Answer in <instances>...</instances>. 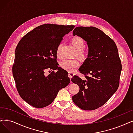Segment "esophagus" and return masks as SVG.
Instances as JSON below:
<instances>
[{
	"instance_id": "esophagus-1",
	"label": "esophagus",
	"mask_w": 133,
	"mask_h": 133,
	"mask_svg": "<svg viewBox=\"0 0 133 133\" xmlns=\"http://www.w3.org/2000/svg\"><path fill=\"white\" fill-rule=\"evenodd\" d=\"M74 75V74L72 73V72H69L68 73V76L70 78H71Z\"/></svg>"
}]
</instances>
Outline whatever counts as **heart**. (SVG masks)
Returning a JSON list of instances; mask_svg holds the SVG:
<instances>
[{
    "instance_id": "1",
    "label": "heart",
    "mask_w": 133,
    "mask_h": 133,
    "mask_svg": "<svg viewBox=\"0 0 133 133\" xmlns=\"http://www.w3.org/2000/svg\"><path fill=\"white\" fill-rule=\"evenodd\" d=\"M71 42L76 50V55L82 59H86L88 57V52L83 48L85 44L83 39L78 36L74 37L71 40ZM62 46V44H59L56 49V56L59 59H62L63 58L61 51ZM60 64L61 68L63 69L72 72L75 70L76 68L80 65V62L76 58L73 59H64L61 62Z\"/></svg>"
}]
</instances>
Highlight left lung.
<instances>
[{
  "instance_id": "left-lung-1",
  "label": "left lung",
  "mask_w": 133,
  "mask_h": 133,
  "mask_svg": "<svg viewBox=\"0 0 133 133\" xmlns=\"http://www.w3.org/2000/svg\"><path fill=\"white\" fill-rule=\"evenodd\" d=\"M73 35L87 41L89 50L79 69L85 78L75 75L71 79L79 87L72 99L80 109L94 110L107 103L119 87L122 64L118 49L112 39L94 26H77Z\"/></svg>"
}]
</instances>
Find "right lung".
I'll return each instance as SVG.
<instances>
[{
    "label": "right lung",
    "instance_id": "1",
    "mask_svg": "<svg viewBox=\"0 0 133 133\" xmlns=\"http://www.w3.org/2000/svg\"><path fill=\"white\" fill-rule=\"evenodd\" d=\"M74 27L42 24L26 33L18 42L12 74L21 97L32 107L40 109L49 105L59 90L69 84L66 71L58 66L56 52L63 37ZM49 70L52 71L46 76L44 72ZM55 70H58L55 72Z\"/></svg>",
    "mask_w": 133,
    "mask_h": 133
}]
</instances>
